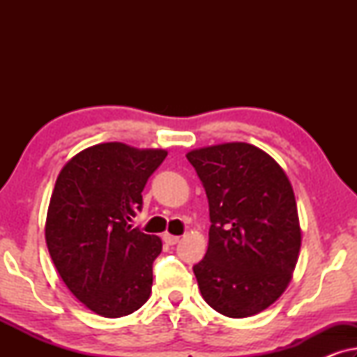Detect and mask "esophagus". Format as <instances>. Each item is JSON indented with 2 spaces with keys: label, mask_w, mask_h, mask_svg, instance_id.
Listing matches in <instances>:
<instances>
[{
  "label": "esophagus",
  "mask_w": 357,
  "mask_h": 357,
  "mask_svg": "<svg viewBox=\"0 0 357 357\" xmlns=\"http://www.w3.org/2000/svg\"><path fill=\"white\" fill-rule=\"evenodd\" d=\"M162 238L165 243H169V245H175V243H178V241H180L178 236H172V234H169V232H165Z\"/></svg>",
  "instance_id": "34e87169"
}]
</instances>
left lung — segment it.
<instances>
[{
    "label": "left lung",
    "mask_w": 357,
    "mask_h": 357,
    "mask_svg": "<svg viewBox=\"0 0 357 357\" xmlns=\"http://www.w3.org/2000/svg\"><path fill=\"white\" fill-rule=\"evenodd\" d=\"M209 202L206 255L193 266L203 299L245 319L280 299L292 280L302 231L294 190L280 164L248 143L187 153Z\"/></svg>",
    "instance_id": "left-lung-1"
}]
</instances>
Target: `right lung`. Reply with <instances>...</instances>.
Here are the masks:
<instances>
[{
    "label": "right lung",
    "mask_w": 357,
    "mask_h": 357,
    "mask_svg": "<svg viewBox=\"0 0 357 357\" xmlns=\"http://www.w3.org/2000/svg\"><path fill=\"white\" fill-rule=\"evenodd\" d=\"M165 149L100 143L82 149L58 174L45 241L68 289L97 315L119 319L149 299L158 236L131 226L151 174Z\"/></svg>",
    "instance_id": "right-lung-1"
}]
</instances>
